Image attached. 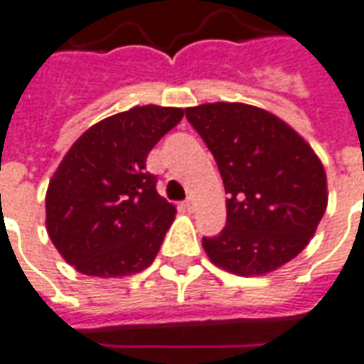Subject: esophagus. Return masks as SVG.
<instances>
[{
  "label": "esophagus",
  "instance_id": "obj_1",
  "mask_svg": "<svg viewBox=\"0 0 364 364\" xmlns=\"http://www.w3.org/2000/svg\"><path fill=\"white\" fill-rule=\"evenodd\" d=\"M182 205H184V210L186 211H194V208H196L194 198H186V200L182 202Z\"/></svg>",
  "mask_w": 364,
  "mask_h": 364
}]
</instances>
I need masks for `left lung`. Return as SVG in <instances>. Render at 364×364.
<instances>
[{"label":"left lung","mask_w":364,"mask_h":364,"mask_svg":"<svg viewBox=\"0 0 364 364\" xmlns=\"http://www.w3.org/2000/svg\"><path fill=\"white\" fill-rule=\"evenodd\" d=\"M218 162L228 221L202 245L219 269L255 277L300 255L327 208V178L311 146L277 115L247 104L186 107Z\"/></svg>","instance_id":"1"}]
</instances>
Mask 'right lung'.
<instances>
[{
  "mask_svg": "<svg viewBox=\"0 0 364 364\" xmlns=\"http://www.w3.org/2000/svg\"><path fill=\"white\" fill-rule=\"evenodd\" d=\"M182 117L180 107H133L70 146L46 190V231L78 272L127 277L153 262L176 208L156 192L146 156Z\"/></svg>",
  "mask_w": 364,
  "mask_h": 364,
  "instance_id": "add662e5",
  "label": "right lung"
}]
</instances>
